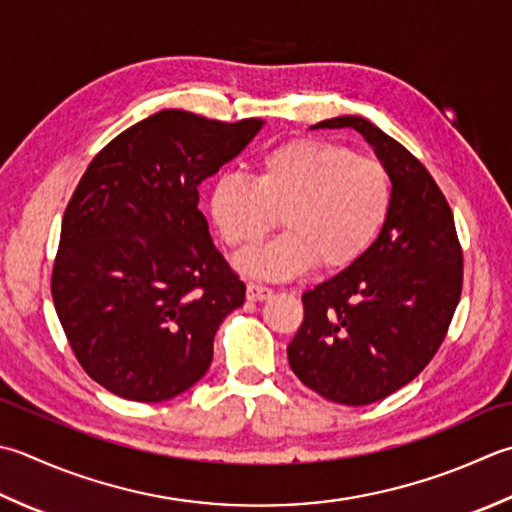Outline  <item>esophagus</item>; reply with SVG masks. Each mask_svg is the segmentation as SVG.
<instances>
[{"mask_svg": "<svg viewBox=\"0 0 512 512\" xmlns=\"http://www.w3.org/2000/svg\"><path fill=\"white\" fill-rule=\"evenodd\" d=\"M246 297L250 299V302H264V299L273 297V288L250 282V284L246 286Z\"/></svg>", "mask_w": 512, "mask_h": 512, "instance_id": "esophagus-1", "label": "esophagus"}]
</instances>
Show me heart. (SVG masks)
<instances>
[{"instance_id": "heart-1", "label": "heart", "mask_w": 512, "mask_h": 512, "mask_svg": "<svg viewBox=\"0 0 512 512\" xmlns=\"http://www.w3.org/2000/svg\"><path fill=\"white\" fill-rule=\"evenodd\" d=\"M390 204L384 162L313 137L268 148L253 179L226 173L210 190V213L237 255L257 248L282 219L286 233L242 262L248 275L275 282L317 262L326 270L355 264L384 228Z\"/></svg>"}]
</instances>
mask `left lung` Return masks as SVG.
Listing matches in <instances>:
<instances>
[{
    "label": "left lung",
    "mask_w": 512,
    "mask_h": 512,
    "mask_svg": "<svg viewBox=\"0 0 512 512\" xmlns=\"http://www.w3.org/2000/svg\"><path fill=\"white\" fill-rule=\"evenodd\" d=\"M313 128H355L393 179L382 233L342 273L302 295L304 322L288 364L330 402L366 406L422 373L462 297L464 253L453 210L419 159L362 117Z\"/></svg>",
    "instance_id": "1"
}]
</instances>
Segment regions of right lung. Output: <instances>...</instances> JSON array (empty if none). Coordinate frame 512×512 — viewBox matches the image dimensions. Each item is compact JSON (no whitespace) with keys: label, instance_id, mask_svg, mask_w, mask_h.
Returning <instances> with one entry per match:
<instances>
[{"label":"right lung","instance_id":"obj_1","mask_svg":"<svg viewBox=\"0 0 512 512\" xmlns=\"http://www.w3.org/2000/svg\"><path fill=\"white\" fill-rule=\"evenodd\" d=\"M262 119L159 110L108 142L79 179L50 277L86 375L130 402H164L204 377L246 286L208 235L199 184Z\"/></svg>","mask_w":512,"mask_h":512}]
</instances>
